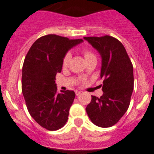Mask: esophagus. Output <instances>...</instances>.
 I'll list each match as a JSON object with an SVG mask.
<instances>
[{"label":"esophagus","mask_w":154,"mask_h":154,"mask_svg":"<svg viewBox=\"0 0 154 154\" xmlns=\"http://www.w3.org/2000/svg\"><path fill=\"white\" fill-rule=\"evenodd\" d=\"M82 93V92L81 91H79V90H76L75 91V94H76V96H79L80 94Z\"/></svg>","instance_id":"obj_1"}]
</instances>
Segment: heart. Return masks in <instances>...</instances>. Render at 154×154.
Masks as SVG:
<instances>
[{
    "instance_id": "1",
    "label": "heart",
    "mask_w": 154,
    "mask_h": 154,
    "mask_svg": "<svg viewBox=\"0 0 154 154\" xmlns=\"http://www.w3.org/2000/svg\"><path fill=\"white\" fill-rule=\"evenodd\" d=\"M83 54H84V57H85V60H88V59H89V58L96 57L93 53L91 52V51H89V50H84ZM71 57H72V55H71L70 52H67L66 54H65L63 59H62V65H63V67H66V66H67L69 61H70L71 59Z\"/></svg>"
}]
</instances>
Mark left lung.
<instances>
[{
    "instance_id": "1",
    "label": "left lung",
    "mask_w": 154,
    "mask_h": 154,
    "mask_svg": "<svg viewBox=\"0 0 154 154\" xmlns=\"http://www.w3.org/2000/svg\"><path fill=\"white\" fill-rule=\"evenodd\" d=\"M102 58L103 96H92L85 108L95 125L113 126L127 111L133 91V68L123 44L112 36L84 37Z\"/></svg>"
}]
</instances>
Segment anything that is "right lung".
<instances>
[{"label": "right lung", "mask_w": 154, "mask_h": 154, "mask_svg": "<svg viewBox=\"0 0 154 154\" xmlns=\"http://www.w3.org/2000/svg\"><path fill=\"white\" fill-rule=\"evenodd\" d=\"M82 42L59 35H45L34 42L24 58L23 96L31 117L46 130H57L67 122L75 93L72 90L58 93L55 75L62 72L65 54Z\"/></svg>", "instance_id": "1"}]
</instances>
